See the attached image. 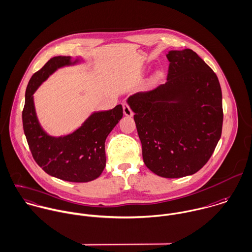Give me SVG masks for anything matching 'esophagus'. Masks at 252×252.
I'll return each mask as SVG.
<instances>
[{"label":"esophagus","instance_id":"34e87169","mask_svg":"<svg viewBox=\"0 0 252 252\" xmlns=\"http://www.w3.org/2000/svg\"><path fill=\"white\" fill-rule=\"evenodd\" d=\"M123 110H124V114L126 116H127V117H132L133 116V112H132V110L130 109L129 105L126 102H125L123 104Z\"/></svg>","mask_w":252,"mask_h":252}]
</instances>
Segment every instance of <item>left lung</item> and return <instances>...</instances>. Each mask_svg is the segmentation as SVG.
I'll return each instance as SVG.
<instances>
[{"mask_svg": "<svg viewBox=\"0 0 252 252\" xmlns=\"http://www.w3.org/2000/svg\"><path fill=\"white\" fill-rule=\"evenodd\" d=\"M167 82L127 103L146 166L164 178L192 175L207 162L222 132V92L216 74L190 49L169 51Z\"/></svg>", "mask_w": 252, "mask_h": 252, "instance_id": "obj_1", "label": "left lung"}]
</instances>
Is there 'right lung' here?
Masks as SVG:
<instances>
[{"label": "right lung", "instance_id": "1", "mask_svg": "<svg viewBox=\"0 0 252 252\" xmlns=\"http://www.w3.org/2000/svg\"><path fill=\"white\" fill-rule=\"evenodd\" d=\"M81 60L55 56L30 79L22 111L24 133L36 162L51 176L69 182H89L100 176L106 165L105 141L123 117L122 105L93 113L74 132L65 136L49 135L37 118L33 94L57 69Z\"/></svg>", "mask_w": 252, "mask_h": 252}]
</instances>
